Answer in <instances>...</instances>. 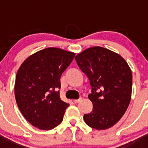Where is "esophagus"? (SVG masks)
I'll list each match as a JSON object with an SVG mask.
<instances>
[{"instance_id":"34e87169","label":"esophagus","mask_w":148,"mask_h":148,"mask_svg":"<svg viewBox=\"0 0 148 148\" xmlns=\"http://www.w3.org/2000/svg\"><path fill=\"white\" fill-rule=\"evenodd\" d=\"M81 100H82V98H80V99H74V100H73V101H74V103H75V104H76V103L79 102Z\"/></svg>"}]
</instances>
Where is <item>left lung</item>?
Wrapping results in <instances>:
<instances>
[{
  "label": "left lung",
  "instance_id": "8db88e82",
  "mask_svg": "<svg viewBox=\"0 0 148 148\" xmlns=\"http://www.w3.org/2000/svg\"><path fill=\"white\" fill-rule=\"evenodd\" d=\"M77 64L88 77L92 110L84 115L88 126L96 130L113 127L125 114L132 93V72L117 53L101 47L84 50L75 57Z\"/></svg>",
  "mask_w": 148,
  "mask_h": 148
}]
</instances>
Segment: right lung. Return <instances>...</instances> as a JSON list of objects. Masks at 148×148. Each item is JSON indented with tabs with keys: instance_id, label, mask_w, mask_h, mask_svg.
Wrapping results in <instances>:
<instances>
[{
	"instance_id": "add662e5",
	"label": "right lung",
	"mask_w": 148,
	"mask_h": 148,
	"mask_svg": "<svg viewBox=\"0 0 148 148\" xmlns=\"http://www.w3.org/2000/svg\"><path fill=\"white\" fill-rule=\"evenodd\" d=\"M75 53L49 47L34 53L21 65L15 95L24 118L40 130H52L63 121L70 104L60 98V78Z\"/></svg>"
}]
</instances>
